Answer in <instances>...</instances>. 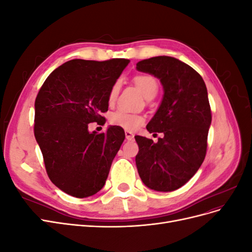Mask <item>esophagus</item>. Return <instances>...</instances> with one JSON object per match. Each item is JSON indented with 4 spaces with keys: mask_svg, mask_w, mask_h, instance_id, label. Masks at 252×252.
Listing matches in <instances>:
<instances>
[{
    "mask_svg": "<svg viewBox=\"0 0 252 252\" xmlns=\"http://www.w3.org/2000/svg\"><path fill=\"white\" fill-rule=\"evenodd\" d=\"M125 136H126V140L131 141L134 138V134L131 131H125Z\"/></svg>",
    "mask_w": 252,
    "mask_h": 252,
    "instance_id": "obj_1",
    "label": "esophagus"
}]
</instances>
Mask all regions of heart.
<instances>
[{
    "instance_id": "heart-1",
    "label": "heart",
    "mask_w": 252,
    "mask_h": 252,
    "mask_svg": "<svg viewBox=\"0 0 252 252\" xmlns=\"http://www.w3.org/2000/svg\"><path fill=\"white\" fill-rule=\"evenodd\" d=\"M136 87L140 89L142 94L147 98L155 96L158 91V82L150 74H138L133 79ZM120 89V83L116 82L111 87L108 94V102L111 104L116 100ZM109 122L127 131H135L139 129L145 122V118L141 114L132 113L123 109H119L110 114Z\"/></svg>"
}]
</instances>
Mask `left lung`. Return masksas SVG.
Instances as JSON below:
<instances>
[{
  "label": "left lung",
  "mask_w": 252,
  "mask_h": 252,
  "mask_svg": "<svg viewBox=\"0 0 252 252\" xmlns=\"http://www.w3.org/2000/svg\"><path fill=\"white\" fill-rule=\"evenodd\" d=\"M136 69L155 75L164 89L162 103L146 127L164 136L157 143L134 136L136 168L148 188L173 191L193 177L206 156L211 124L207 88L192 67L172 57L140 61Z\"/></svg>",
  "instance_id": "1"
}]
</instances>
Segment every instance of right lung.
<instances>
[{"mask_svg":"<svg viewBox=\"0 0 252 252\" xmlns=\"http://www.w3.org/2000/svg\"><path fill=\"white\" fill-rule=\"evenodd\" d=\"M127 59L68 61L45 80L34 103V136L50 181L67 194L87 197L103 188L125 139L118 126L89 132L108 110V94Z\"/></svg>","mask_w":252,"mask_h":252,"instance_id":"1","label":"right lung"}]
</instances>
